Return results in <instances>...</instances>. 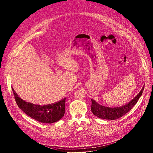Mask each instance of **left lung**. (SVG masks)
Segmentation results:
<instances>
[{"label":"left lung","mask_w":153,"mask_h":153,"mask_svg":"<svg viewBox=\"0 0 153 153\" xmlns=\"http://www.w3.org/2000/svg\"><path fill=\"white\" fill-rule=\"evenodd\" d=\"M144 88V86L141 90V91L139 92V93L128 103L120 107H106L98 104L94 100L91 99V111L92 113L94 115L102 119L111 120L118 119L123 117L124 115H125L127 112H128L136 104V103L138 102L139 98L140 97L143 92Z\"/></svg>","instance_id":"left-lung-1"}]
</instances>
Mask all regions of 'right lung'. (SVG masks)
Here are the masks:
<instances>
[{"label":"right lung","instance_id":"right-lung-1","mask_svg":"<svg viewBox=\"0 0 153 153\" xmlns=\"http://www.w3.org/2000/svg\"><path fill=\"white\" fill-rule=\"evenodd\" d=\"M15 101L19 108L27 115L38 122L51 123L61 119L65 113V98L56 103L41 106L22 99L12 88Z\"/></svg>","mask_w":153,"mask_h":153}]
</instances>
